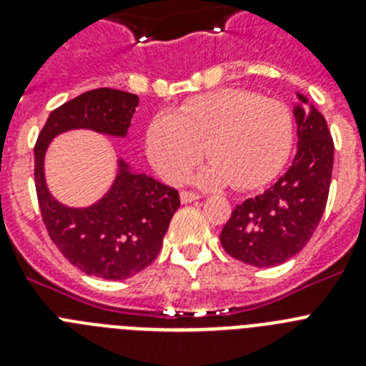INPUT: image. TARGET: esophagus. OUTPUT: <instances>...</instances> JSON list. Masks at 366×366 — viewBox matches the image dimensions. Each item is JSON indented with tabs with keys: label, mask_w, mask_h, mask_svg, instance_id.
<instances>
[{
	"label": "esophagus",
	"mask_w": 366,
	"mask_h": 366,
	"mask_svg": "<svg viewBox=\"0 0 366 366\" xmlns=\"http://www.w3.org/2000/svg\"><path fill=\"white\" fill-rule=\"evenodd\" d=\"M179 198H181V203H192L196 202V199H199V194L192 192V190H181Z\"/></svg>",
	"instance_id": "esophagus-1"
}]
</instances>
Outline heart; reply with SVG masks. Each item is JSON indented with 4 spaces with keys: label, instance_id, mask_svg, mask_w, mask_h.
Instances as JSON below:
<instances>
[{
    "label": "heart",
    "instance_id": "obj_1",
    "mask_svg": "<svg viewBox=\"0 0 366 366\" xmlns=\"http://www.w3.org/2000/svg\"><path fill=\"white\" fill-rule=\"evenodd\" d=\"M207 147L212 161L199 185L258 189L280 172L293 147V117L284 102L247 89H218L174 113H159L147 130V154L163 179L179 183Z\"/></svg>",
    "mask_w": 366,
    "mask_h": 366
}]
</instances>
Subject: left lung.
<instances>
[{
    "label": "left lung",
    "instance_id": "8db88e82",
    "mask_svg": "<svg viewBox=\"0 0 366 366\" xmlns=\"http://www.w3.org/2000/svg\"><path fill=\"white\" fill-rule=\"evenodd\" d=\"M302 104L308 99L297 93ZM297 154L287 172L264 194L234 207L219 242L236 260L254 267H273L295 257L308 244L328 202L334 141L326 119L310 106L293 108Z\"/></svg>",
    "mask_w": 366,
    "mask_h": 366
}]
</instances>
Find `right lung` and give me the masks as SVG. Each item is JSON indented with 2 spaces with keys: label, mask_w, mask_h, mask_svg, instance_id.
<instances>
[{
  "label": "right lung",
  "mask_w": 366,
  "mask_h": 366,
  "mask_svg": "<svg viewBox=\"0 0 366 366\" xmlns=\"http://www.w3.org/2000/svg\"><path fill=\"white\" fill-rule=\"evenodd\" d=\"M137 106L134 93L112 87L86 92L51 112L34 147V185L45 229L74 267L100 279H128L150 266L179 209V194L147 174L132 172L121 159L104 198L86 209H71L47 190L45 150L58 134L76 128L126 137Z\"/></svg>",
  "instance_id": "1"
}]
</instances>
